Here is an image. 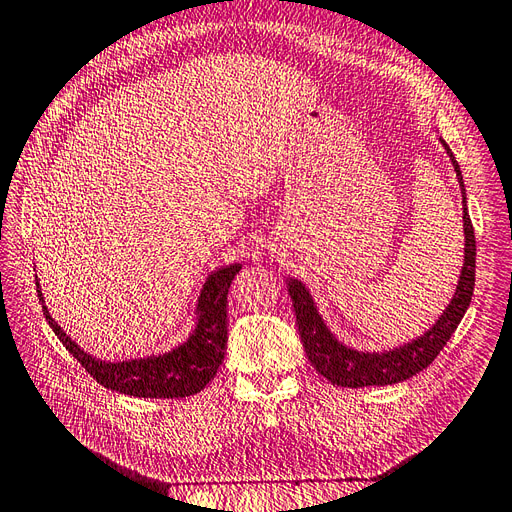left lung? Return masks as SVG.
<instances>
[{"label":"left lung","mask_w":512,"mask_h":512,"mask_svg":"<svg viewBox=\"0 0 512 512\" xmlns=\"http://www.w3.org/2000/svg\"><path fill=\"white\" fill-rule=\"evenodd\" d=\"M451 162L455 166V173L461 185L463 196V235H466V256H463V267L459 275V284L455 290V297L444 309L440 320L433 327L421 335L414 342L399 346L389 352H359L352 350L337 339L322 322L320 314L316 312V305L312 301V294L299 282L288 280V294L294 305V314H297V324L301 333V342L309 363L316 367L320 376L337 386H348V389H361V386H384V384H397L404 382L418 371H423L433 363V359L440 354L446 346L448 339L459 327V322L466 314V309L472 301L474 294V277H476V239H474V226L468 213V200L466 188H463V177L459 164L453 156V151L442 141Z\"/></svg>","instance_id":"left-lung-1"}]
</instances>
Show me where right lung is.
Segmentation results:
<instances>
[{"instance_id":"right-lung-1","label":"right lung","mask_w":512,"mask_h":512,"mask_svg":"<svg viewBox=\"0 0 512 512\" xmlns=\"http://www.w3.org/2000/svg\"><path fill=\"white\" fill-rule=\"evenodd\" d=\"M239 271L241 265H230L211 273L198 297V324L194 333L188 337V342L160 356L123 363H104L83 352L51 318L49 309L44 305L38 282L36 290L42 301V312L46 320H49L55 335L59 337V342L85 367L89 376H94V380H98L106 389L132 397L173 399L200 393L213 380V376L218 374L228 342L226 297L228 288Z\"/></svg>"}]
</instances>
